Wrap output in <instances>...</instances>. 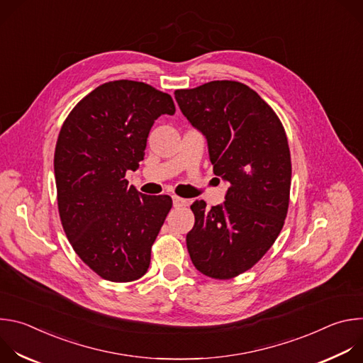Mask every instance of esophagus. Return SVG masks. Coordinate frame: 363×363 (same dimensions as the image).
<instances>
[{
    "label": "esophagus",
    "mask_w": 363,
    "mask_h": 363,
    "mask_svg": "<svg viewBox=\"0 0 363 363\" xmlns=\"http://www.w3.org/2000/svg\"><path fill=\"white\" fill-rule=\"evenodd\" d=\"M172 202H174V206L175 208H182V206H185L186 203H188V201L186 199H184V198H181V196H172Z\"/></svg>",
    "instance_id": "34e87169"
}]
</instances>
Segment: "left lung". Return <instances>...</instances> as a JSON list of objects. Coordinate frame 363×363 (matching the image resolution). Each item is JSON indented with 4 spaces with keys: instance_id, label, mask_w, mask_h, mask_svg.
I'll return each instance as SVG.
<instances>
[{
    "instance_id": "obj_1",
    "label": "left lung",
    "mask_w": 363,
    "mask_h": 363,
    "mask_svg": "<svg viewBox=\"0 0 363 363\" xmlns=\"http://www.w3.org/2000/svg\"><path fill=\"white\" fill-rule=\"evenodd\" d=\"M175 99L206 138L214 174L230 184L223 205H191L188 252L202 274L234 279L262 260L284 225L291 184L287 136L276 112L240 82L175 90Z\"/></svg>"
}]
</instances>
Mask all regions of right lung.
I'll return each instance as SVG.
<instances>
[{"instance_id":"right-lung-1","label":"right lung","mask_w":363,"mask_h":363,"mask_svg":"<svg viewBox=\"0 0 363 363\" xmlns=\"http://www.w3.org/2000/svg\"><path fill=\"white\" fill-rule=\"evenodd\" d=\"M174 113L168 93L115 80L84 96L60 129L55 175L62 225L82 262L101 279L128 283L149 269L172 198L143 195L125 175L139 168L153 122Z\"/></svg>"}]
</instances>
